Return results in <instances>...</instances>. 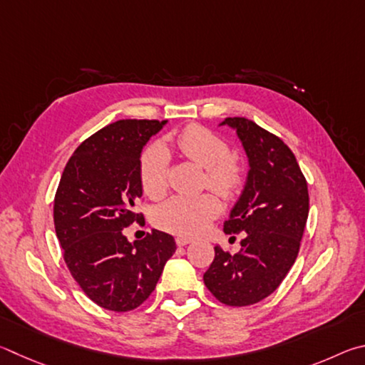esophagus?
Here are the masks:
<instances>
[{"label":"esophagus","mask_w":365,"mask_h":365,"mask_svg":"<svg viewBox=\"0 0 365 365\" xmlns=\"http://www.w3.org/2000/svg\"><path fill=\"white\" fill-rule=\"evenodd\" d=\"M190 242H192V239H190V237H184V235H178V237H176V245H178V247H184V245L190 244Z\"/></svg>","instance_id":"esophagus-1"}]
</instances>
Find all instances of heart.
<instances>
[{"instance_id":"1","label":"heart","mask_w":365,"mask_h":365,"mask_svg":"<svg viewBox=\"0 0 365 365\" xmlns=\"http://www.w3.org/2000/svg\"><path fill=\"white\" fill-rule=\"evenodd\" d=\"M173 145L181 157L203 166L202 186L215 190L221 199L232 200L245 181L240 158L229 153V145L210 128L190 123L173 136ZM170 153L165 145L153 143L140 152L138 176L144 194L153 200L168 190ZM221 213L218 197L205 192L195 197L176 195L153 210L152 221L157 227L178 235H197Z\"/></svg>"}]
</instances>
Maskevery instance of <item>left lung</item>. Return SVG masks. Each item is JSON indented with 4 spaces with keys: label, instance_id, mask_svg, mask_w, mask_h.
<instances>
[{
    "label": "left lung",
    "instance_id": "8db88e82",
    "mask_svg": "<svg viewBox=\"0 0 365 365\" xmlns=\"http://www.w3.org/2000/svg\"><path fill=\"white\" fill-rule=\"evenodd\" d=\"M226 123L237 130L250 162L247 186L225 222L226 234L244 239L237 253L215 247L203 282L220 303L250 306L269 297L295 263L309 213L308 182L276 134L244 117Z\"/></svg>",
    "mask_w": 365,
    "mask_h": 365
}]
</instances>
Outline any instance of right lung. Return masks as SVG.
<instances>
[{
	"mask_svg": "<svg viewBox=\"0 0 365 365\" xmlns=\"http://www.w3.org/2000/svg\"><path fill=\"white\" fill-rule=\"evenodd\" d=\"M166 121L118 120L76 147L54 195V227L62 257L85 295L108 311L139 308L155 290L176 250L170 234L153 229L128 242L123 229L143 225L134 212L143 195L138 162L144 144Z\"/></svg>",
	"mask_w": 365,
	"mask_h": 365,
	"instance_id": "obj_1",
	"label": "right lung"
}]
</instances>
